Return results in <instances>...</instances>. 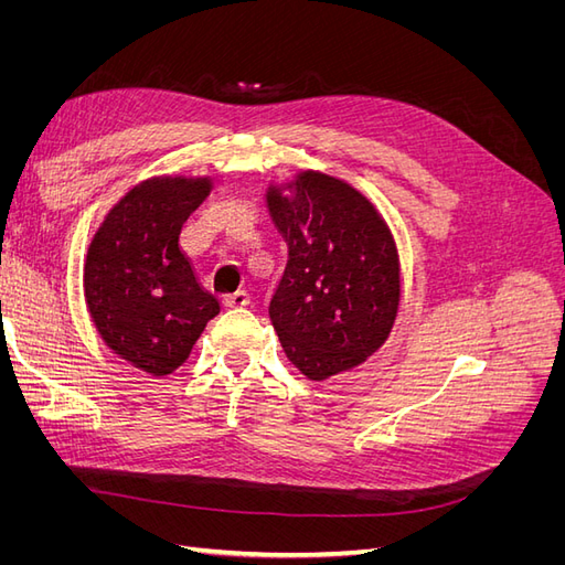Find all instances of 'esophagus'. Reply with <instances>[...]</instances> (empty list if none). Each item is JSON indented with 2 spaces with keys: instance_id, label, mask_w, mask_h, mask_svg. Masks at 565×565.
<instances>
[{
  "instance_id": "esophagus-1",
  "label": "esophagus",
  "mask_w": 565,
  "mask_h": 565,
  "mask_svg": "<svg viewBox=\"0 0 565 565\" xmlns=\"http://www.w3.org/2000/svg\"><path fill=\"white\" fill-rule=\"evenodd\" d=\"M221 303H224L226 309H237V306H247L249 297H247V292H243V289H237V292H231L221 299Z\"/></svg>"
}]
</instances>
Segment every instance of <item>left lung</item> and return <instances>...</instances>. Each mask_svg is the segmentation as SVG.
I'll list each match as a JSON object with an SVG mask.
<instances>
[{
  "label": "left lung",
  "mask_w": 565,
  "mask_h": 565,
  "mask_svg": "<svg viewBox=\"0 0 565 565\" xmlns=\"http://www.w3.org/2000/svg\"><path fill=\"white\" fill-rule=\"evenodd\" d=\"M266 202L287 243L268 316L289 363L313 382L361 365L386 341L401 301L386 221L361 191L320 172L270 185Z\"/></svg>",
  "instance_id": "8db88e82"
}]
</instances>
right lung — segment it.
<instances>
[{
	"label": "right lung",
	"instance_id": "1",
	"mask_svg": "<svg viewBox=\"0 0 565 565\" xmlns=\"http://www.w3.org/2000/svg\"><path fill=\"white\" fill-rule=\"evenodd\" d=\"M207 177H156L119 200L84 262V299L106 347L148 374L185 363L218 301L179 247L183 221L207 198Z\"/></svg>",
	"mask_w": 565,
	"mask_h": 565
}]
</instances>
